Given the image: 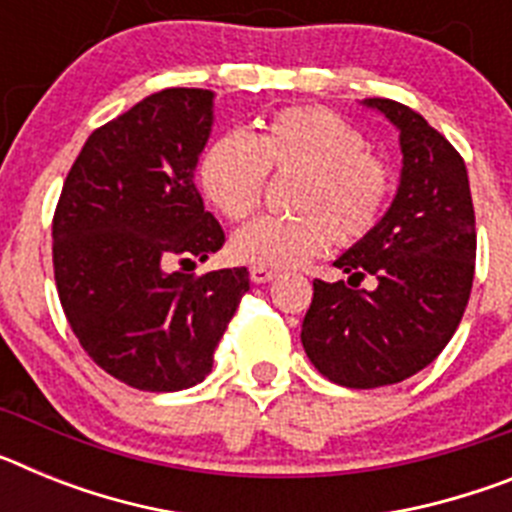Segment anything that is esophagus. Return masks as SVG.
Masks as SVG:
<instances>
[{"label": "esophagus", "instance_id": "esophagus-1", "mask_svg": "<svg viewBox=\"0 0 512 512\" xmlns=\"http://www.w3.org/2000/svg\"><path fill=\"white\" fill-rule=\"evenodd\" d=\"M248 277H251L253 284H266V282H274V279H277V271L264 269V266H251Z\"/></svg>", "mask_w": 512, "mask_h": 512}]
</instances>
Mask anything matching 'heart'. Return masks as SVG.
<instances>
[{
	"instance_id": "b5f03b06",
	"label": "heart",
	"mask_w": 512,
	"mask_h": 512,
	"mask_svg": "<svg viewBox=\"0 0 512 512\" xmlns=\"http://www.w3.org/2000/svg\"><path fill=\"white\" fill-rule=\"evenodd\" d=\"M266 174L300 179L289 210L295 217H261L230 238L235 261L264 269H292L325 251L361 241L382 220L392 197V171L366 151L348 120L323 107H289L256 125L251 138L223 133L200 158L207 202L233 223L264 200Z\"/></svg>"
}]
</instances>
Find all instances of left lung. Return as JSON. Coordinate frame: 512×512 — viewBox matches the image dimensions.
<instances>
[{"label":"left lung","instance_id":"obj_1","mask_svg":"<svg viewBox=\"0 0 512 512\" xmlns=\"http://www.w3.org/2000/svg\"><path fill=\"white\" fill-rule=\"evenodd\" d=\"M361 104L400 133V184L372 233L333 266L348 283L372 273L378 287L315 279L300 338L323 377L372 390L418 374L451 341L472 292L477 230L467 166L449 140L405 104Z\"/></svg>","mask_w":512,"mask_h":512}]
</instances>
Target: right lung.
<instances>
[{
	"label": "right lung",
	"instance_id": "right-lung-1",
	"mask_svg": "<svg viewBox=\"0 0 512 512\" xmlns=\"http://www.w3.org/2000/svg\"><path fill=\"white\" fill-rule=\"evenodd\" d=\"M212 125L210 89L151 94L89 135L53 217V269L71 330L135 390L202 382L248 292L243 266L187 274L225 241L194 184ZM174 263L185 269L171 272Z\"/></svg>",
	"mask_w": 512,
	"mask_h": 512
}]
</instances>
